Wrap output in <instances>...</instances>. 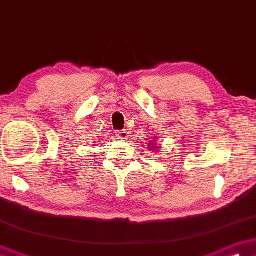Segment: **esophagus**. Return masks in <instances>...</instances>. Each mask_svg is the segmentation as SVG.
<instances>
[{
	"label": "esophagus",
	"mask_w": 256,
	"mask_h": 256,
	"mask_svg": "<svg viewBox=\"0 0 256 256\" xmlns=\"http://www.w3.org/2000/svg\"><path fill=\"white\" fill-rule=\"evenodd\" d=\"M116 136L120 140H127L129 138V134L127 130H118L116 132Z\"/></svg>",
	"instance_id": "1"
}]
</instances>
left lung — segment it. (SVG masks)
Returning <instances> with one entry per match:
<instances>
[{
  "label": "left lung",
  "instance_id": "1",
  "mask_svg": "<svg viewBox=\"0 0 256 256\" xmlns=\"http://www.w3.org/2000/svg\"><path fill=\"white\" fill-rule=\"evenodd\" d=\"M154 139V138H152ZM149 149L150 150H155V151H158V145H156V142L155 140H151V142H149Z\"/></svg>",
  "mask_w": 256,
  "mask_h": 256
}]
</instances>
